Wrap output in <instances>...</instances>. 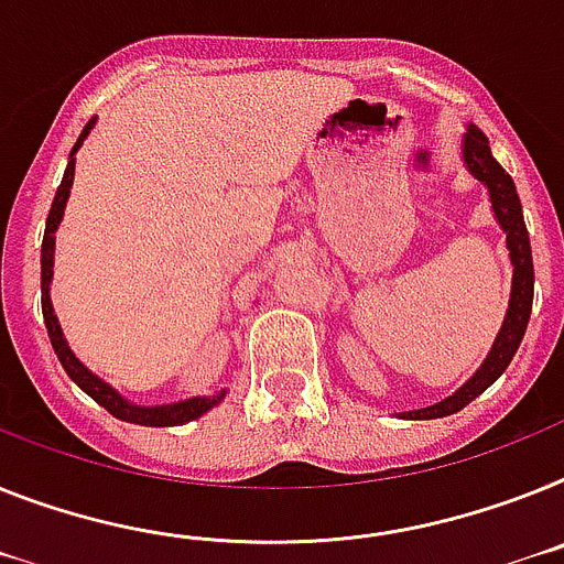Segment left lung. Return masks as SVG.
<instances>
[{
	"mask_svg": "<svg viewBox=\"0 0 564 564\" xmlns=\"http://www.w3.org/2000/svg\"><path fill=\"white\" fill-rule=\"evenodd\" d=\"M465 163L476 177L490 188V200H494V212L499 217L501 229L508 231V249L510 260H513V290H510V306L508 315H505V324H501L499 335H496V344L490 349V355L485 358V364L479 367V372L467 381L458 392H453L451 399L438 401L433 406H424V410H413L406 413V419H442V415L458 413L465 410L476 395L494 384L501 372L508 370V364L513 361L516 349L522 344L524 329H528V321H531L533 310V258H531V238H528V226H524L522 217V203H519V194H516L513 180L510 174L501 169L499 163L490 154V145H487V137L481 134L476 126H470L465 134Z\"/></svg>",
	"mask_w": 564,
	"mask_h": 564,
	"instance_id": "1",
	"label": "left lung"
}]
</instances>
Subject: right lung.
Wrapping results in <instances>:
<instances>
[{
  "label": "right lung",
  "instance_id": "1",
  "mask_svg": "<svg viewBox=\"0 0 564 564\" xmlns=\"http://www.w3.org/2000/svg\"><path fill=\"white\" fill-rule=\"evenodd\" d=\"M91 126H94V120L83 129V134H79L74 151L83 145V140L88 137ZM74 151H70V158H74ZM70 183H74V160L68 163L63 183H59V188H56V197H54V203H51L48 220H45V238H42V318H45V326H48V338H51V347H54L56 358H59V364H63L65 372L70 376V381H74L79 390L88 392V395H91L97 404L106 406L108 413L117 415V419L131 421V424H143V427H174V424H186V421L197 419V415H203L206 410H212L217 401L224 399V392L209 395V399H188V401H177V404H165V406H134L122 399V395H117V392H113L106 381H99L97 376H91V372L85 370L83 364L74 358V352L68 349V344H65L63 329H59V321H56L54 306H51L48 286H51V274H54V231H56V226H59V220H63L65 200H68V194H70Z\"/></svg>",
  "mask_w": 564,
  "mask_h": 564
}]
</instances>
